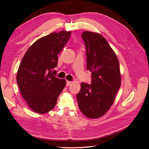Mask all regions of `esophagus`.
<instances>
[{"instance_id": "obj_1", "label": "esophagus", "mask_w": 149, "mask_h": 149, "mask_svg": "<svg viewBox=\"0 0 149 149\" xmlns=\"http://www.w3.org/2000/svg\"><path fill=\"white\" fill-rule=\"evenodd\" d=\"M71 83H72V82H70V81H66V86H70V84H71Z\"/></svg>"}]
</instances>
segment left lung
Here are the masks:
<instances>
[{"instance_id":"1","label":"left lung","mask_w":149,"mask_h":149,"mask_svg":"<svg viewBox=\"0 0 149 149\" xmlns=\"http://www.w3.org/2000/svg\"><path fill=\"white\" fill-rule=\"evenodd\" d=\"M86 47V68L91 72V84L81 83L76 95L79 108L85 116L97 118L112 106L121 85L118 59L100 34L85 31L81 34Z\"/></svg>"}]
</instances>
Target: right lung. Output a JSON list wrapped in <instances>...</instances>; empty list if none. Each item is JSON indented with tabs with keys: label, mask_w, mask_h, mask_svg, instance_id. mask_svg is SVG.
<instances>
[{
	"label": "right lung",
	"mask_w": 149,
	"mask_h": 149,
	"mask_svg": "<svg viewBox=\"0 0 149 149\" xmlns=\"http://www.w3.org/2000/svg\"><path fill=\"white\" fill-rule=\"evenodd\" d=\"M71 32L52 33L31 45L19 66L17 82L28 106L34 112L45 113L55 107L66 81L56 77L54 68L58 54L66 45Z\"/></svg>",
	"instance_id": "1"
}]
</instances>
